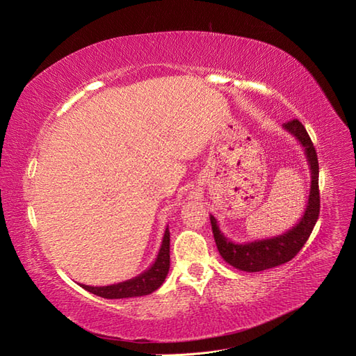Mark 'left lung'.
I'll return each instance as SVG.
<instances>
[{
  "label": "left lung",
  "instance_id": "8db88e82",
  "mask_svg": "<svg viewBox=\"0 0 356 356\" xmlns=\"http://www.w3.org/2000/svg\"><path fill=\"white\" fill-rule=\"evenodd\" d=\"M283 129H286L291 136L296 137L298 143L304 147V154H306L310 167V194L307 206L298 223H296V227H292L280 236L270 238L234 243L225 237L215 216L210 215L213 237H215L220 257L229 266L241 271L257 273L291 261L301 250L304 243L309 240L313 227L316 225V220L319 218V164L316 150H314L307 131L300 120L293 119L286 122V124H283Z\"/></svg>",
  "mask_w": 356,
  "mask_h": 356
}]
</instances>
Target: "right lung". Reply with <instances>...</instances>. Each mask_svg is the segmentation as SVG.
<instances>
[{"instance_id": "add662e5", "label": "right lung", "mask_w": 356, "mask_h": 356, "mask_svg": "<svg viewBox=\"0 0 356 356\" xmlns=\"http://www.w3.org/2000/svg\"><path fill=\"white\" fill-rule=\"evenodd\" d=\"M170 270V231L165 228L164 237L159 252L156 255L155 262L152 266L138 274L137 277H133L125 282L115 283V285L108 286H89V285H80L83 289L95 293L98 297L108 298V300H118V298H133L149 296L154 291H156L162 283H164L167 274Z\"/></svg>"}]
</instances>
